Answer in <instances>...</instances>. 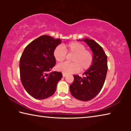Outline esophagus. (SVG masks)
<instances>
[{"label":"esophagus","mask_w":131,"mask_h":131,"mask_svg":"<svg viewBox=\"0 0 131 131\" xmlns=\"http://www.w3.org/2000/svg\"><path fill=\"white\" fill-rule=\"evenodd\" d=\"M62 76H63V77H66V74H65V73H63V74H62Z\"/></svg>","instance_id":"1"}]
</instances>
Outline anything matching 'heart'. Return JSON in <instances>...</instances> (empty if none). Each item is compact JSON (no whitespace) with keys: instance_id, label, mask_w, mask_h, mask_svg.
<instances>
[{"instance_id":"heart-1","label":"heart","mask_w":131,"mask_h":131,"mask_svg":"<svg viewBox=\"0 0 131 131\" xmlns=\"http://www.w3.org/2000/svg\"><path fill=\"white\" fill-rule=\"evenodd\" d=\"M66 52L72 53L73 56L72 63L64 62L59 64L57 66V69L63 73L69 74L87 70L91 66L93 62V55L91 52L85 50L83 44L78 42L72 41L66 45L58 46L54 51V57L55 60L59 62L65 59Z\"/></svg>"}]
</instances>
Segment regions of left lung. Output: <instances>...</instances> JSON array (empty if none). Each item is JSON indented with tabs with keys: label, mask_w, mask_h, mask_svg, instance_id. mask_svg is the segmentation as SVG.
Returning a JSON list of instances; mask_svg holds the SVG:
<instances>
[{
	"label": "left lung",
	"mask_w": 131,
	"mask_h": 131,
	"mask_svg": "<svg viewBox=\"0 0 131 131\" xmlns=\"http://www.w3.org/2000/svg\"><path fill=\"white\" fill-rule=\"evenodd\" d=\"M85 41L93 53L91 66L83 74L84 77L73 75L74 81L70 85L72 96L81 101H88L99 94L105 83L107 72V57L102 47L92 39L85 38Z\"/></svg>",
	"instance_id": "left-lung-1"
}]
</instances>
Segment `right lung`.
<instances>
[{
	"mask_svg": "<svg viewBox=\"0 0 131 131\" xmlns=\"http://www.w3.org/2000/svg\"><path fill=\"white\" fill-rule=\"evenodd\" d=\"M61 41L59 39L43 35L29 44L21 55V83L26 91L35 99H44L52 96L62 77L61 72H51L56 63L53 53Z\"/></svg>",
	"mask_w": 131,
	"mask_h": 131,
	"instance_id": "obj_1",
	"label": "right lung"
}]
</instances>
